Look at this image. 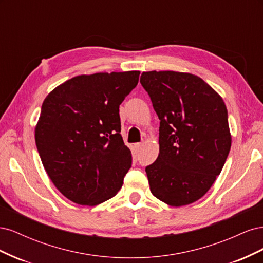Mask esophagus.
<instances>
[{"mask_svg": "<svg viewBox=\"0 0 263 263\" xmlns=\"http://www.w3.org/2000/svg\"><path fill=\"white\" fill-rule=\"evenodd\" d=\"M142 145H144V144H142V142H137V144H135V147H136V149H141V147H142Z\"/></svg>", "mask_w": 263, "mask_h": 263, "instance_id": "34e87169", "label": "esophagus"}]
</instances>
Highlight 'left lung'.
Instances as JSON below:
<instances>
[{
    "label": "left lung",
    "instance_id": "obj_1",
    "mask_svg": "<svg viewBox=\"0 0 263 263\" xmlns=\"http://www.w3.org/2000/svg\"><path fill=\"white\" fill-rule=\"evenodd\" d=\"M140 83L160 119L159 155L146 166L151 193L176 208L194 203L219 176L232 146L225 103L186 72L148 71Z\"/></svg>",
    "mask_w": 263,
    "mask_h": 263
}]
</instances>
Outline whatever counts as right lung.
Instances as JSON below:
<instances>
[{"label": "right lung", "mask_w": 263, "mask_h": 263, "mask_svg": "<svg viewBox=\"0 0 263 263\" xmlns=\"http://www.w3.org/2000/svg\"><path fill=\"white\" fill-rule=\"evenodd\" d=\"M139 71L82 74L47 95L35 128L44 168L61 194L95 206L117 194L132 166L121 133L119 105Z\"/></svg>", "instance_id": "obj_1"}]
</instances>
